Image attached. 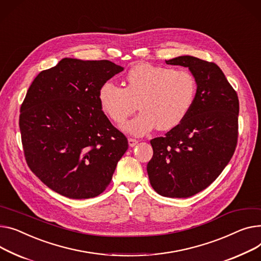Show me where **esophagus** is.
I'll return each instance as SVG.
<instances>
[{"mask_svg":"<svg viewBox=\"0 0 261 261\" xmlns=\"http://www.w3.org/2000/svg\"><path fill=\"white\" fill-rule=\"evenodd\" d=\"M128 143H129V146L131 148H133V147H135L138 144V141L134 140V138H128Z\"/></svg>","mask_w":261,"mask_h":261,"instance_id":"1","label":"esophagus"}]
</instances>
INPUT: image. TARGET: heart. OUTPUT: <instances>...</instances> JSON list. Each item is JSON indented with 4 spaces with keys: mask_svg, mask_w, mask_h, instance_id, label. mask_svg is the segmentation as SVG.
Here are the masks:
<instances>
[{
    "mask_svg": "<svg viewBox=\"0 0 261 261\" xmlns=\"http://www.w3.org/2000/svg\"><path fill=\"white\" fill-rule=\"evenodd\" d=\"M197 93L192 73L170 67L140 64L127 74V86L112 80L103 82L98 89L102 110L115 123H124L138 107L142 112L121 129L144 136L155 128L171 130L179 126L192 109Z\"/></svg>",
    "mask_w": 261,
    "mask_h": 261,
    "instance_id": "b5f03b06",
    "label": "heart"
}]
</instances>
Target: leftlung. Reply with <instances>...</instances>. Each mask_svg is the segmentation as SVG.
Here are the masks:
<instances>
[{"label":"left lung","instance_id":"8db88e82","mask_svg":"<svg viewBox=\"0 0 261 261\" xmlns=\"http://www.w3.org/2000/svg\"><path fill=\"white\" fill-rule=\"evenodd\" d=\"M168 65L188 67L197 83L194 105L182 123L150 142L152 188L165 197L186 198L209 187L234 154L238 136L237 93L214 63L181 56Z\"/></svg>","mask_w":261,"mask_h":261}]
</instances>
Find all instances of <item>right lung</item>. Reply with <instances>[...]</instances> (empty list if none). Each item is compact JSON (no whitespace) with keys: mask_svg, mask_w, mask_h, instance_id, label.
<instances>
[{"mask_svg":"<svg viewBox=\"0 0 261 261\" xmlns=\"http://www.w3.org/2000/svg\"><path fill=\"white\" fill-rule=\"evenodd\" d=\"M124 68L65 58L38 74L21 106L26 162L48 188L72 199L99 195L128 149L98 100L100 85Z\"/></svg>","mask_w":261,"mask_h":261,"instance_id":"add662e5","label":"right lung"}]
</instances>
